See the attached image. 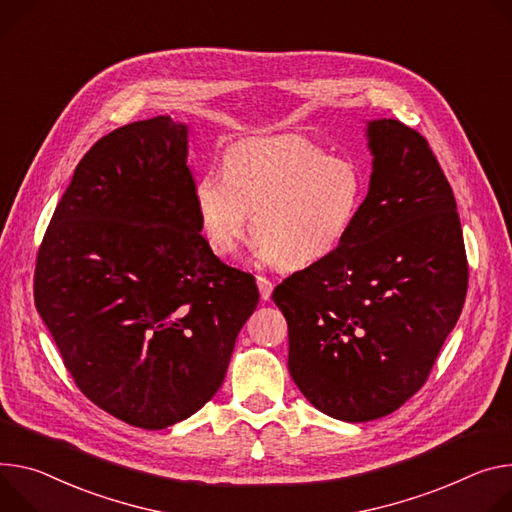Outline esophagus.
<instances>
[{"label":"esophagus","mask_w":512,"mask_h":512,"mask_svg":"<svg viewBox=\"0 0 512 512\" xmlns=\"http://www.w3.org/2000/svg\"><path fill=\"white\" fill-rule=\"evenodd\" d=\"M257 288H259L261 300H269V296L273 292V284L267 280L265 275H257Z\"/></svg>","instance_id":"34e87169"}]
</instances>
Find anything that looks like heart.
Wrapping results in <instances>:
<instances>
[{"instance_id": "b5f03b06", "label": "heart", "mask_w": 512, "mask_h": 512, "mask_svg": "<svg viewBox=\"0 0 512 512\" xmlns=\"http://www.w3.org/2000/svg\"><path fill=\"white\" fill-rule=\"evenodd\" d=\"M365 198L359 167L329 157L302 136L232 145L224 173H202L194 204L210 251L228 257L253 214V253L302 269L331 257L349 237Z\"/></svg>"}]
</instances>
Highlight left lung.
<instances>
[{
	"label": "left lung",
	"mask_w": 512,
	"mask_h": 512,
	"mask_svg": "<svg viewBox=\"0 0 512 512\" xmlns=\"http://www.w3.org/2000/svg\"><path fill=\"white\" fill-rule=\"evenodd\" d=\"M369 188L345 243L273 290L288 367L306 400L345 423L400 408L461 314L468 263L455 198L416 130L365 120Z\"/></svg>",
	"instance_id": "obj_1"
}]
</instances>
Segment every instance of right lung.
<instances>
[{"instance_id":"1","label":"right lung","mask_w":512,"mask_h":512,"mask_svg":"<svg viewBox=\"0 0 512 512\" xmlns=\"http://www.w3.org/2000/svg\"><path fill=\"white\" fill-rule=\"evenodd\" d=\"M194 188L188 124H126L79 161L36 261V310L75 384L149 431L218 392L259 302L200 235Z\"/></svg>"}]
</instances>
